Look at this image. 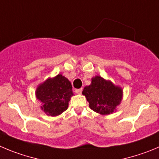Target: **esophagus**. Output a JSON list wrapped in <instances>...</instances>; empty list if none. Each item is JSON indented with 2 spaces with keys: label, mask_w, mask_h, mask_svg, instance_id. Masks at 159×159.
I'll return each mask as SVG.
<instances>
[{
  "label": "esophagus",
  "mask_w": 159,
  "mask_h": 159,
  "mask_svg": "<svg viewBox=\"0 0 159 159\" xmlns=\"http://www.w3.org/2000/svg\"><path fill=\"white\" fill-rule=\"evenodd\" d=\"M81 92H82V89H80L75 90V93H76L77 94H81Z\"/></svg>",
  "instance_id": "esophagus-1"
}]
</instances>
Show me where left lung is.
Instances as JSON below:
<instances>
[{"label": "left lung", "instance_id": "1", "mask_svg": "<svg viewBox=\"0 0 159 159\" xmlns=\"http://www.w3.org/2000/svg\"><path fill=\"white\" fill-rule=\"evenodd\" d=\"M82 94L86 97L93 111L108 115L116 111V107L121 103L123 90L110 80L96 75L92 78L91 84L84 87Z\"/></svg>", "mask_w": 159, "mask_h": 159}]
</instances>
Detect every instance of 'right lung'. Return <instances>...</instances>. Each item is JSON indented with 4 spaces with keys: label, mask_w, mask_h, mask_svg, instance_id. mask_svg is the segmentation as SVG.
Returning a JSON list of instances; mask_svg holds the SVG:
<instances>
[{
    "label": "right lung",
    "mask_w": 159,
    "mask_h": 159,
    "mask_svg": "<svg viewBox=\"0 0 159 159\" xmlns=\"http://www.w3.org/2000/svg\"><path fill=\"white\" fill-rule=\"evenodd\" d=\"M35 95L41 103V109L48 116L55 117L67 109L74 93L70 81L59 74L38 84Z\"/></svg>",
    "instance_id": "obj_1"
}]
</instances>
